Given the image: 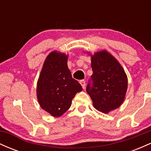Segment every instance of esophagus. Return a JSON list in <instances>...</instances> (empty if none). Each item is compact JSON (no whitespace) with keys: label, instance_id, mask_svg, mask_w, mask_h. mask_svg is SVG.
<instances>
[{"label":"esophagus","instance_id":"esophagus-1","mask_svg":"<svg viewBox=\"0 0 151 151\" xmlns=\"http://www.w3.org/2000/svg\"><path fill=\"white\" fill-rule=\"evenodd\" d=\"M79 83H80V84L82 86L83 89H84L85 88V86H86V84H85V81L84 80H80L79 81Z\"/></svg>","mask_w":151,"mask_h":151}]
</instances>
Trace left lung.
I'll list each match as a JSON object with an SVG mask.
<instances>
[{
    "mask_svg": "<svg viewBox=\"0 0 151 151\" xmlns=\"http://www.w3.org/2000/svg\"><path fill=\"white\" fill-rule=\"evenodd\" d=\"M91 58L93 74L86 90L95 109L108 114L124 102L127 76L116 59L106 50L97 52Z\"/></svg>",
    "mask_w": 151,
    "mask_h": 151,
    "instance_id": "left-lung-1",
    "label": "left lung"
}]
</instances>
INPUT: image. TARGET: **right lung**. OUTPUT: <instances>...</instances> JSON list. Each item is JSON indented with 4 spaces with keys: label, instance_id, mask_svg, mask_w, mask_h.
<instances>
[{
    "label": "right lung",
    "instance_id": "obj_1",
    "mask_svg": "<svg viewBox=\"0 0 151 151\" xmlns=\"http://www.w3.org/2000/svg\"><path fill=\"white\" fill-rule=\"evenodd\" d=\"M68 55L53 51L47 57L37 84V97L42 109L59 117L72 105L76 93L82 90L67 67Z\"/></svg>",
    "mask_w": 151,
    "mask_h": 151
}]
</instances>
